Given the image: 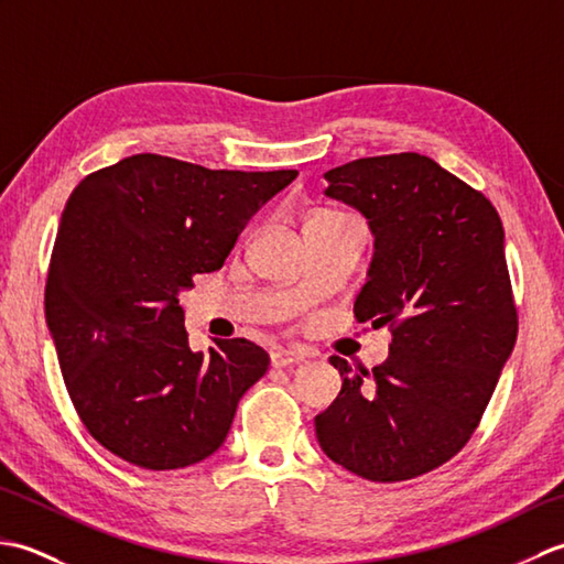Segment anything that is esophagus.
I'll return each instance as SVG.
<instances>
[{"mask_svg":"<svg viewBox=\"0 0 564 564\" xmlns=\"http://www.w3.org/2000/svg\"><path fill=\"white\" fill-rule=\"evenodd\" d=\"M307 358L305 349H297V346H281V349L271 351V364L275 368H289L295 364H303Z\"/></svg>","mask_w":564,"mask_h":564,"instance_id":"esophagus-1","label":"esophagus"}]
</instances>
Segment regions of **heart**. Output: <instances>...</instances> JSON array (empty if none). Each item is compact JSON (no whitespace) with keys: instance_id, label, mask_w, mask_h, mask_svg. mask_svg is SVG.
Here are the masks:
<instances>
[{"instance_id":"b5f03b06","label":"heart","mask_w":564,"mask_h":564,"mask_svg":"<svg viewBox=\"0 0 564 564\" xmlns=\"http://www.w3.org/2000/svg\"><path fill=\"white\" fill-rule=\"evenodd\" d=\"M334 215H339V213H332V210H315L313 215H310L307 220H319V218H334Z\"/></svg>"}]
</instances>
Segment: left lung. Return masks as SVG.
Segmentation results:
<instances>
[{
	"label": "left lung",
	"mask_w": 564,
	"mask_h": 564,
	"mask_svg": "<svg viewBox=\"0 0 564 564\" xmlns=\"http://www.w3.org/2000/svg\"><path fill=\"white\" fill-rule=\"evenodd\" d=\"M325 178V196L376 237L354 315L390 325L392 344L373 376L329 358L341 390L315 434L358 477L412 480L470 441L517 344L505 227L480 191L416 152L354 160Z\"/></svg>",
	"instance_id": "obj_1"
}]
</instances>
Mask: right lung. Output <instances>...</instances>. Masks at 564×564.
Segmentation results:
<instances>
[{
	"instance_id": "add662e5",
	"label": "right lung",
	"mask_w": 564,
	"mask_h": 564,
	"mask_svg": "<svg viewBox=\"0 0 564 564\" xmlns=\"http://www.w3.org/2000/svg\"><path fill=\"white\" fill-rule=\"evenodd\" d=\"M295 176L133 154L72 191L45 322L69 400L106 451L178 470L223 446L269 354L247 339L191 349L178 293L218 271L251 215Z\"/></svg>"
}]
</instances>
